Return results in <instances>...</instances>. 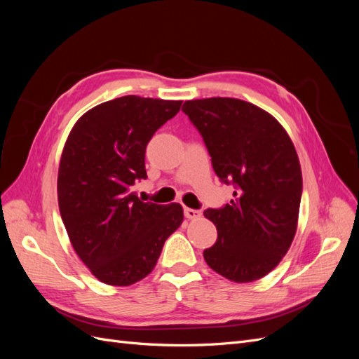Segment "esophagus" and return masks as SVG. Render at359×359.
Here are the masks:
<instances>
[{"mask_svg":"<svg viewBox=\"0 0 359 359\" xmlns=\"http://www.w3.org/2000/svg\"><path fill=\"white\" fill-rule=\"evenodd\" d=\"M184 215H186V219L189 220H196L202 215V212L199 210H193V208H184Z\"/></svg>","mask_w":359,"mask_h":359,"instance_id":"34e87169","label":"esophagus"}]
</instances>
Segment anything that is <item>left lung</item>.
Returning a JSON list of instances; mask_svg holds the SVG:
<instances>
[{
    "mask_svg": "<svg viewBox=\"0 0 359 359\" xmlns=\"http://www.w3.org/2000/svg\"><path fill=\"white\" fill-rule=\"evenodd\" d=\"M182 112L208 148L217 177L233 184L235 199L203 211L217 241L203 250L206 264L235 283L273 271L293 241L302 173L286 130L260 107L229 97L189 100Z\"/></svg>",
    "mask_w": 359,
    "mask_h": 359,
    "instance_id": "8db88e82",
    "label": "left lung"
}]
</instances>
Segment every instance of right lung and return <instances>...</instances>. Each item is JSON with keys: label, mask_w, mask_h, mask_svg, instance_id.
Here are the masks:
<instances>
[{"label": "right lung", "mask_w": 359, "mask_h": 359, "mask_svg": "<svg viewBox=\"0 0 359 359\" xmlns=\"http://www.w3.org/2000/svg\"><path fill=\"white\" fill-rule=\"evenodd\" d=\"M181 103L139 95L104 102L78 119L64 145L61 219L74 252L106 285L130 286L145 278L182 223L180 203L142 202L132 191L147 178L148 142Z\"/></svg>", "instance_id": "right-lung-1"}]
</instances>
